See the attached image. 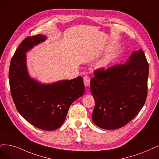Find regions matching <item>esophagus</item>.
I'll use <instances>...</instances> for the list:
<instances>
[{
    "instance_id": "34e87169",
    "label": "esophagus",
    "mask_w": 159,
    "mask_h": 159,
    "mask_svg": "<svg viewBox=\"0 0 159 159\" xmlns=\"http://www.w3.org/2000/svg\"><path fill=\"white\" fill-rule=\"evenodd\" d=\"M83 81H84V85H85L86 86H89L90 85V79L89 77V76H84Z\"/></svg>"
}]
</instances>
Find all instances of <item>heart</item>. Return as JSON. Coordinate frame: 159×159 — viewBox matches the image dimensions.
I'll return each instance as SVG.
<instances>
[{"mask_svg":"<svg viewBox=\"0 0 159 159\" xmlns=\"http://www.w3.org/2000/svg\"><path fill=\"white\" fill-rule=\"evenodd\" d=\"M108 61H107V60H105V61H104V63H107Z\"/></svg>","mask_w":159,"mask_h":159,"instance_id":"obj_1","label":"heart"}]
</instances>
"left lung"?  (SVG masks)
Wrapping results in <instances>:
<instances>
[{
    "label": "left lung",
    "mask_w": 159,
    "mask_h": 159,
    "mask_svg": "<svg viewBox=\"0 0 159 159\" xmlns=\"http://www.w3.org/2000/svg\"><path fill=\"white\" fill-rule=\"evenodd\" d=\"M94 75L90 87L96 103L93 123L105 130L124 126L139 112L148 95L149 65L143 50L134 51L125 64Z\"/></svg>",
    "instance_id": "obj_1"
}]
</instances>
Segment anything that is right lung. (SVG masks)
Returning <instances> with one entry per match:
<instances>
[{
  "mask_svg": "<svg viewBox=\"0 0 159 159\" xmlns=\"http://www.w3.org/2000/svg\"><path fill=\"white\" fill-rule=\"evenodd\" d=\"M46 39L45 35L39 34L22 41L11 58L9 81L20 114L35 127L52 131L63 125L70 105L84 94V84L81 76L46 84L31 77L26 53Z\"/></svg>",
  "mask_w": 159,
  "mask_h": 159,
  "instance_id": "right-lung-1",
  "label": "right lung"
}]
</instances>
